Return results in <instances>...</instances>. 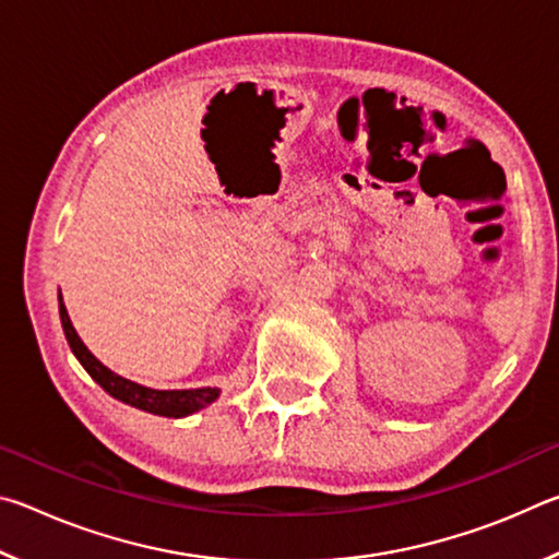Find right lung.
Here are the masks:
<instances>
[{"mask_svg":"<svg viewBox=\"0 0 559 559\" xmlns=\"http://www.w3.org/2000/svg\"><path fill=\"white\" fill-rule=\"evenodd\" d=\"M59 313H61L66 340H69L73 355L79 357V362L86 367V372L93 377V380H96L110 396H116V400L135 406V409L159 414V416H175V419H179V416L194 414L197 409H202V406L212 404L216 396H219V390H214V386H202V390H150V386L135 384L126 380V377L110 372L108 367L103 365L100 359L93 357L91 349L81 343L79 333H75L71 325L69 313H66L61 296H59Z\"/></svg>","mask_w":559,"mask_h":559,"instance_id":"right-lung-1","label":"right lung"}]
</instances>
